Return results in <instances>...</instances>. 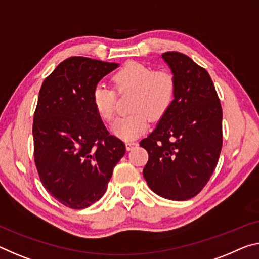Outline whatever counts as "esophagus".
<instances>
[{
	"label": "esophagus",
	"mask_w": 259,
	"mask_h": 259,
	"mask_svg": "<svg viewBox=\"0 0 259 259\" xmlns=\"http://www.w3.org/2000/svg\"><path fill=\"white\" fill-rule=\"evenodd\" d=\"M137 146H138V143H136V142H126L125 143V147L128 151L134 150L135 147H137Z\"/></svg>",
	"instance_id": "esophagus-1"
}]
</instances>
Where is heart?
I'll list each match as a JSON object with an SVG mask.
<instances>
[{"instance_id":"obj_1","label":"heart","mask_w":259,"mask_h":259,"mask_svg":"<svg viewBox=\"0 0 259 259\" xmlns=\"http://www.w3.org/2000/svg\"><path fill=\"white\" fill-rule=\"evenodd\" d=\"M113 84L117 92L134 91L131 110L118 118L113 131L124 141H134L146 131L151 117L160 120L173 105L176 81L166 70H154L150 65L129 61L114 73ZM116 94L112 88L98 84L92 92V105L101 120L112 122L115 116Z\"/></svg>"}]
</instances>
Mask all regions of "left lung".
Masks as SVG:
<instances>
[{"label": "left lung", "mask_w": 259, "mask_h": 259, "mask_svg": "<svg viewBox=\"0 0 259 259\" xmlns=\"http://www.w3.org/2000/svg\"><path fill=\"white\" fill-rule=\"evenodd\" d=\"M171 69L173 105L139 143L149 160L143 175L155 194L171 200L198 195L218 163L223 147V109L208 72L179 52L162 54Z\"/></svg>", "instance_id": "8db88e82"}]
</instances>
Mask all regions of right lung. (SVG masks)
I'll use <instances>...</instances> for the list:
<instances>
[{
  "mask_svg": "<svg viewBox=\"0 0 259 259\" xmlns=\"http://www.w3.org/2000/svg\"><path fill=\"white\" fill-rule=\"evenodd\" d=\"M118 67L84 56L61 62L41 85L33 117L34 162L45 189L73 210L91 206L125 153L92 105L102 77Z\"/></svg>",
  "mask_w": 259,
  "mask_h": 259,
  "instance_id": "1",
  "label": "right lung"
}]
</instances>
